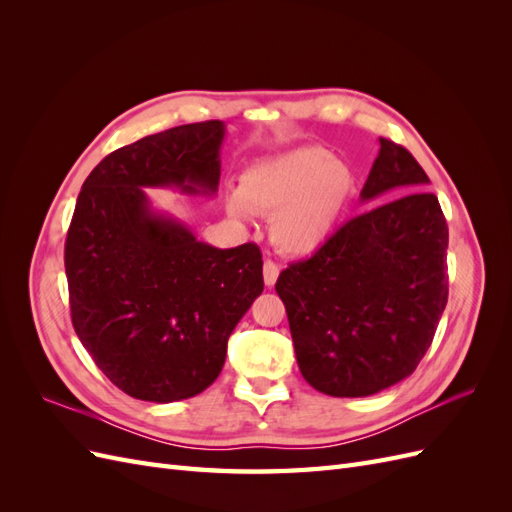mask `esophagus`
Listing matches in <instances>:
<instances>
[{
    "mask_svg": "<svg viewBox=\"0 0 512 512\" xmlns=\"http://www.w3.org/2000/svg\"><path fill=\"white\" fill-rule=\"evenodd\" d=\"M277 275H280V267H277L273 260H265V267H262V277H265V284H267L269 288L275 286Z\"/></svg>",
    "mask_w": 512,
    "mask_h": 512,
    "instance_id": "esophagus-1",
    "label": "esophagus"
}]
</instances>
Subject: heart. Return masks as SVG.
<instances>
[{
    "mask_svg": "<svg viewBox=\"0 0 512 512\" xmlns=\"http://www.w3.org/2000/svg\"><path fill=\"white\" fill-rule=\"evenodd\" d=\"M356 194L354 168L324 147H297L247 166L226 196L232 218L271 215V239L284 254L309 256L342 226Z\"/></svg>",
    "mask_w": 512,
    "mask_h": 512,
    "instance_id": "1",
    "label": "heart"
}]
</instances>
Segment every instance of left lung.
Here are the masks:
<instances>
[{
  "instance_id": "8db88e82",
  "label": "left lung",
  "mask_w": 512,
  "mask_h": 512,
  "mask_svg": "<svg viewBox=\"0 0 512 512\" xmlns=\"http://www.w3.org/2000/svg\"><path fill=\"white\" fill-rule=\"evenodd\" d=\"M427 183L410 151L380 138L361 190L371 209L277 277L299 369L316 391L380 393L431 346L448 299V228Z\"/></svg>"
}]
</instances>
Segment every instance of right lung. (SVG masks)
Wrapping results in <instances>:
<instances>
[{"label":"right lung","instance_id":"1","mask_svg":"<svg viewBox=\"0 0 512 512\" xmlns=\"http://www.w3.org/2000/svg\"><path fill=\"white\" fill-rule=\"evenodd\" d=\"M224 121L177 126L106 156L85 179L66 239L74 331L123 393L170 404L203 393L265 288L258 245L220 250L147 188L213 196Z\"/></svg>","mask_w":512,"mask_h":512}]
</instances>
